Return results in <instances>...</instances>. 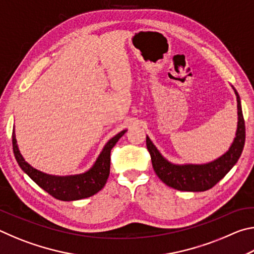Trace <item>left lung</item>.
<instances>
[{
    "instance_id": "obj_1",
    "label": "left lung",
    "mask_w": 254,
    "mask_h": 254,
    "mask_svg": "<svg viewBox=\"0 0 254 254\" xmlns=\"http://www.w3.org/2000/svg\"><path fill=\"white\" fill-rule=\"evenodd\" d=\"M233 89L238 101V128L230 149L216 160L203 165H175L162 157L156 145L147 136V148L151 156L152 167L158 177L167 186L183 191H205L224 178L238 162L246 142V124L240 96L234 87Z\"/></svg>"
}]
</instances>
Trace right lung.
Listing matches in <instances>:
<instances>
[{
    "mask_svg": "<svg viewBox=\"0 0 254 254\" xmlns=\"http://www.w3.org/2000/svg\"><path fill=\"white\" fill-rule=\"evenodd\" d=\"M127 130H123L105 144L98 156L94 166L88 171L79 175L71 176H54L34 169L24 160L16 144L15 133H12V144H13L14 157L20 168L31 178L38 186L41 187L48 194L59 200H78L95 195L105 186L110 175L111 150L114 147Z\"/></svg>",
    "mask_w": 254,
    "mask_h": 254,
    "instance_id": "obj_1",
    "label": "right lung"
}]
</instances>
